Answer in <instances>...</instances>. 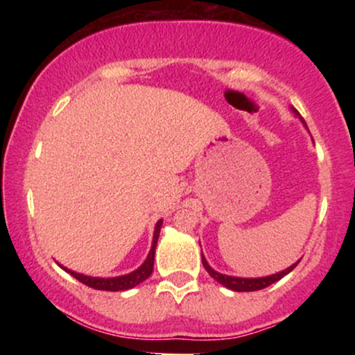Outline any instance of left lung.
Returning a JSON list of instances; mask_svg holds the SVG:
<instances>
[{"label":"left lung","instance_id":"1","mask_svg":"<svg viewBox=\"0 0 355 355\" xmlns=\"http://www.w3.org/2000/svg\"><path fill=\"white\" fill-rule=\"evenodd\" d=\"M292 110H294V108H292ZM294 113H295V115H299V113H297L295 110H294ZM300 120H302V118H300ZM299 262H300V260H299ZM299 262H295L294 266L287 267L282 272H277V274H274V275L257 277V279H243V277H232V275H225V274H218L217 270H214V268L209 266V262H207L205 257H203V254H202V263H203V267H205V270L210 274V277H214V279L217 280L218 284H222L223 287L230 288V291H235V292L262 291V288H266V287H268V285L275 284L277 280L282 279V277L287 275L288 272L294 270V268L297 267V263H299Z\"/></svg>","mask_w":355,"mask_h":355}]
</instances>
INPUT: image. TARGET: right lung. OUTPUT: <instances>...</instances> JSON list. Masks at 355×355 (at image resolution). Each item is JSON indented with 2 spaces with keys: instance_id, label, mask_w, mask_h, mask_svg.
<instances>
[{
  "instance_id": "right-lung-1",
  "label": "right lung",
  "mask_w": 355,
  "mask_h": 355,
  "mask_svg": "<svg viewBox=\"0 0 355 355\" xmlns=\"http://www.w3.org/2000/svg\"><path fill=\"white\" fill-rule=\"evenodd\" d=\"M164 220H158L157 225H155V232H153V242H152V248H150V254L145 259V262L141 263L137 270L130 272L126 275H120V277H110V279H103V277H89V275H83V274H76V272L68 270L67 267L60 266L63 270H67L68 274L75 277L76 280H80L81 284L88 285V287L96 288V291H110V292H118V291H128V288L137 287L138 284H141L144 280L148 279L153 272V262H155V248H157V242H158V235H160V229Z\"/></svg>"
}]
</instances>
